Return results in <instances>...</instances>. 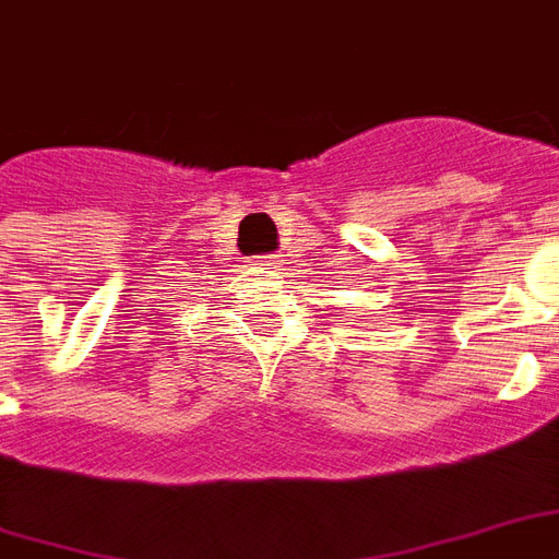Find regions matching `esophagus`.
<instances>
[{"mask_svg": "<svg viewBox=\"0 0 559 559\" xmlns=\"http://www.w3.org/2000/svg\"><path fill=\"white\" fill-rule=\"evenodd\" d=\"M254 263H258V266H261V270H272L270 261H266V258H258V261H254Z\"/></svg>", "mask_w": 559, "mask_h": 559, "instance_id": "34e87169", "label": "esophagus"}]
</instances>
